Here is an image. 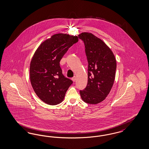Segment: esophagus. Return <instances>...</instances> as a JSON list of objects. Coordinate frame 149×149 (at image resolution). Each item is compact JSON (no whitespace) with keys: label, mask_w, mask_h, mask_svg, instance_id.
Here are the masks:
<instances>
[{"label":"esophagus","mask_w":149,"mask_h":149,"mask_svg":"<svg viewBox=\"0 0 149 149\" xmlns=\"http://www.w3.org/2000/svg\"><path fill=\"white\" fill-rule=\"evenodd\" d=\"M72 80L74 82V81H76V80H77V77H75V76H74V77H72Z\"/></svg>","instance_id":"obj_1"}]
</instances>
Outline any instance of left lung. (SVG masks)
<instances>
[{"label": "left lung", "mask_w": 149, "mask_h": 149, "mask_svg": "<svg viewBox=\"0 0 149 149\" xmlns=\"http://www.w3.org/2000/svg\"><path fill=\"white\" fill-rule=\"evenodd\" d=\"M79 38L84 42L88 62V84L80 94L86 103L97 104L105 99L113 86L116 61L110 48L93 34L84 32Z\"/></svg>", "instance_id": "left-lung-1"}]
</instances>
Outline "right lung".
Here are the masks:
<instances>
[{
    "mask_svg": "<svg viewBox=\"0 0 149 149\" xmlns=\"http://www.w3.org/2000/svg\"><path fill=\"white\" fill-rule=\"evenodd\" d=\"M78 40L77 36L56 34L36 49L30 62V83L36 95L45 103L55 105L64 100L72 81L63 75L60 61Z\"/></svg>",
    "mask_w": 149,
    "mask_h": 149,
    "instance_id": "1",
    "label": "right lung"
}]
</instances>
